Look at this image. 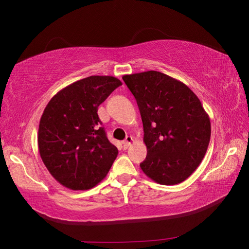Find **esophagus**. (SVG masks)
Instances as JSON below:
<instances>
[{
    "label": "esophagus",
    "instance_id": "1",
    "mask_svg": "<svg viewBox=\"0 0 249 249\" xmlns=\"http://www.w3.org/2000/svg\"><path fill=\"white\" fill-rule=\"evenodd\" d=\"M133 142V137L132 136H127L125 138V141L123 142V145H124V147L125 148H127L128 146H130V144H132Z\"/></svg>",
    "mask_w": 249,
    "mask_h": 249
}]
</instances>
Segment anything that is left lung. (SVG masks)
Wrapping results in <instances>:
<instances>
[{
  "instance_id": "obj_1",
  "label": "left lung",
  "mask_w": 249,
  "mask_h": 249,
  "mask_svg": "<svg viewBox=\"0 0 249 249\" xmlns=\"http://www.w3.org/2000/svg\"><path fill=\"white\" fill-rule=\"evenodd\" d=\"M123 80L136 99L144 126L147 156L142 170L157 183H181L208 150V113L190 88L162 72L125 74Z\"/></svg>"
}]
</instances>
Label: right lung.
<instances>
[{"mask_svg":"<svg viewBox=\"0 0 249 249\" xmlns=\"http://www.w3.org/2000/svg\"><path fill=\"white\" fill-rule=\"evenodd\" d=\"M122 82L91 75L67 86L46 105L38 128L41 160L54 179L71 190H88L107 177L119 150L101 127L99 105Z\"/></svg>","mask_w":249,"mask_h":249,"instance_id":"right-lung-1","label":"right lung"}]
</instances>
